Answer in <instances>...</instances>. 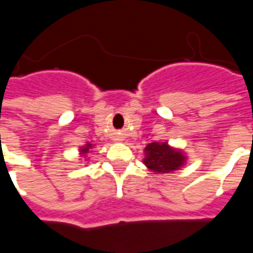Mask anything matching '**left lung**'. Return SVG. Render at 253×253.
Listing matches in <instances>:
<instances>
[{
    "label": "left lung",
    "mask_w": 253,
    "mask_h": 253,
    "mask_svg": "<svg viewBox=\"0 0 253 253\" xmlns=\"http://www.w3.org/2000/svg\"><path fill=\"white\" fill-rule=\"evenodd\" d=\"M146 159L143 160L145 165L149 169L159 172V173H168L176 170L184 164L186 157L175 149L169 148L165 142H152L145 148Z\"/></svg>",
    "instance_id": "1"
}]
</instances>
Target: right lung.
Segmentation results:
<instances>
[{
  "mask_svg": "<svg viewBox=\"0 0 253 253\" xmlns=\"http://www.w3.org/2000/svg\"><path fill=\"white\" fill-rule=\"evenodd\" d=\"M89 149H90V145H89V143H88V145H86V146H85V148L81 149V152H83V153H88V150H89Z\"/></svg>",
  "mask_w": 253,
  "mask_h": 253,
  "instance_id": "add662e5",
  "label": "right lung"
}]
</instances>
